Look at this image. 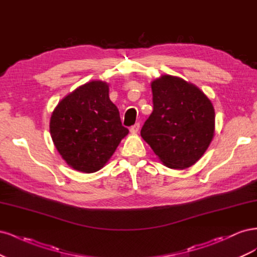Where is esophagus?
<instances>
[{
	"label": "esophagus",
	"instance_id": "34e87169",
	"mask_svg": "<svg viewBox=\"0 0 257 257\" xmlns=\"http://www.w3.org/2000/svg\"><path fill=\"white\" fill-rule=\"evenodd\" d=\"M130 131H131V133H132V134H136L137 132L139 131V123H135L133 126H131Z\"/></svg>",
	"mask_w": 257,
	"mask_h": 257
}]
</instances>
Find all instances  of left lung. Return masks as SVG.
I'll list each match as a JSON object with an SVG mask.
<instances>
[{
    "mask_svg": "<svg viewBox=\"0 0 257 257\" xmlns=\"http://www.w3.org/2000/svg\"><path fill=\"white\" fill-rule=\"evenodd\" d=\"M153 111L141 131L163 164L185 169L203 157L214 136V108L195 84L163 75L151 82Z\"/></svg>",
    "mask_w": 257,
    "mask_h": 257,
    "instance_id": "left-lung-1",
    "label": "left lung"
}]
</instances>
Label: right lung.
I'll use <instances>...</instances> for the list:
<instances>
[{"instance_id": "1", "label": "right lung", "mask_w": 257, "mask_h": 257, "mask_svg": "<svg viewBox=\"0 0 257 257\" xmlns=\"http://www.w3.org/2000/svg\"><path fill=\"white\" fill-rule=\"evenodd\" d=\"M127 134L109 98V85L100 80L69 93L50 118V135L62 159L87 174L103 168Z\"/></svg>"}]
</instances>
